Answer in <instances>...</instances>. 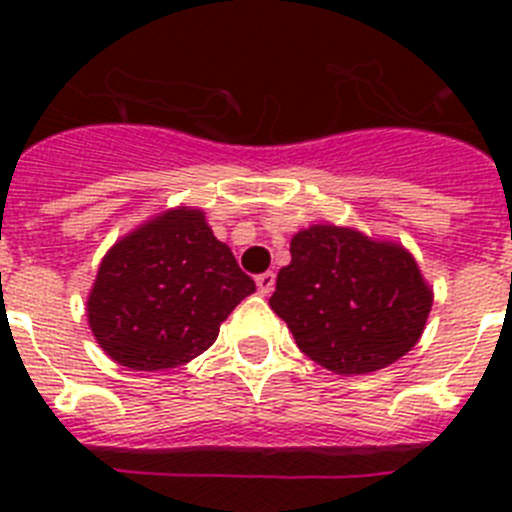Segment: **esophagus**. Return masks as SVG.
Instances as JSON below:
<instances>
[{
    "label": "esophagus",
    "instance_id": "esophagus-1",
    "mask_svg": "<svg viewBox=\"0 0 512 512\" xmlns=\"http://www.w3.org/2000/svg\"><path fill=\"white\" fill-rule=\"evenodd\" d=\"M274 284H277V274H274V271H266V274H259V277H256V287H259V292L264 297L274 292Z\"/></svg>",
    "mask_w": 512,
    "mask_h": 512
}]
</instances>
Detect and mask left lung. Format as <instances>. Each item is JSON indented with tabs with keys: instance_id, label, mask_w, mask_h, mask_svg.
Masks as SVG:
<instances>
[{
	"instance_id": "8db88e82",
	"label": "left lung",
	"mask_w": 512,
	"mask_h": 512,
	"mask_svg": "<svg viewBox=\"0 0 512 512\" xmlns=\"http://www.w3.org/2000/svg\"><path fill=\"white\" fill-rule=\"evenodd\" d=\"M289 253L269 305L315 364L356 377L420 341L433 289L408 248L325 223L292 235Z\"/></svg>"
}]
</instances>
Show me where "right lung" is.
I'll return each mask as SVG.
<instances>
[{"label": "right lung", "mask_w": 512, "mask_h": 512, "mask_svg": "<svg viewBox=\"0 0 512 512\" xmlns=\"http://www.w3.org/2000/svg\"><path fill=\"white\" fill-rule=\"evenodd\" d=\"M256 292L205 212H158L104 253L87 297L102 351L135 372L187 364L215 343L220 323Z\"/></svg>", "instance_id": "add662e5"}]
</instances>
